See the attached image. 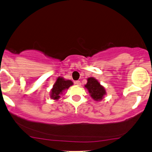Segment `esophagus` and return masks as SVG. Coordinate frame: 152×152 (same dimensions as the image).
<instances>
[{"mask_svg":"<svg viewBox=\"0 0 152 152\" xmlns=\"http://www.w3.org/2000/svg\"><path fill=\"white\" fill-rule=\"evenodd\" d=\"M75 84H76V85H77V86H80L81 85V83H80V80H76V81H75V83H74Z\"/></svg>","mask_w":152,"mask_h":152,"instance_id":"esophagus-1","label":"esophagus"}]
</instances>
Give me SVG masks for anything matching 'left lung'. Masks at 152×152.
Masks as SVG:
<instances>
[{
	"mask_svg": "<svg viewBox=\"0 0 152 152\" xmlns=\"http://www.w3.org/2000/svg\"><path fill=\"white\" fill-rule=\"evenodd\" d=\"M87 81L85 88L88 90L92 98L95 101L102 100L107 93L104 87L102 86L96 78L93 77L88 78Z\"/></svg>",
	"mask_w": 152,
	"mask_h": 152,
	"instance_id": "left-lung-1",
	"label": "left lung"
}]
</instances>
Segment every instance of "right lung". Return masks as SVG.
Wrapping results in <instances>:
<instances>
[{
    "label": "right lung",
    "mask_w": 152,
    "mask_h": 152,
    "mask_svg": "<svg viewBox=\"0 0 152 152\" xmlns=\"http://www.w3.org/2000/svg\"><path fill=\"white\" fill-rule=\"evenodd\" d=\"M73 82L70 80H66L63 77L59 76L57 78L53 88L51 89L50 97L54 100H58L60 98L61 95L63 94L65 90H67L71 86L73 85Z\"/></svg>",
    "instance_id": "add662e5"
}]
</instances>
